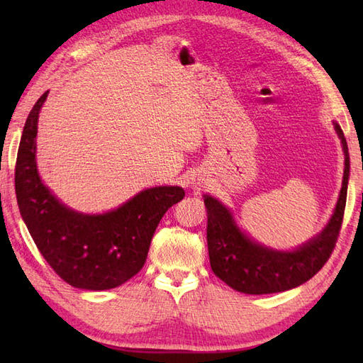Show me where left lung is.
<instances>
[{
	"instance_id": "8db88e82",
	"label": "left lung",
	"mask_w": 363,
	"mask_h": 363,
	"mask_svg": "<svg viewBox=\"0 0 363 363\" xmlns=\"http://www.w3.org/2000/svg\"><path fill=\"white\" fill-rule=\"evenodd\" d=\"M345 151V173L333 218L311 242L282 252L250 240L235 226L233 215L212 196H204L207 209V246L215 276L237 291L267 295L295 289L317 274L333 254L343 223L350 177V154L342 128L335 123Z\"/></svg>"
}]
</instances>
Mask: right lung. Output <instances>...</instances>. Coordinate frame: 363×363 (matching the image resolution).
Wrapping results in <instances>:
<instances>
[{
    "instance_id": "1",
    "label": "right lung",
    "mask_w": 363,
    "mask_h": 363,
    "mask_svg": "<svg viewBox=\"0 0 363 363\" xmlns=\"http://www.w3.org/2000/svg\"><path fill=\"white\" fill-rule=\"evenodd\" d=\"M46 95L29 112L18 146L15 194L20 213L60 279L76 289H115L140 272L159 221L186 194L181 187L148 189L103 215H82L60 204L35 165L37 120Z\"/></svg>"
}]
</instances>
